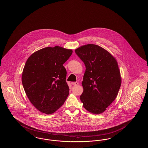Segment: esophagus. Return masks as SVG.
<instances>
[{
  "label": "esophagus",
  "mask_w": 148,
  "mask_h": 148,
  "mask_svg": "<svg viewBox=\"0 0 148 148\" xmlns=\"http://www.w3.org/2000/svg\"><path fill=\"white\" fill-rule=\"evenodd\" d=\"M78 84V82H71V85H77Z\"/></svg>",
  "instance_id": "esophagus-1"
}]
</instances>
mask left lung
I'll return each mask as SVG.
<instances>
[{
    "mask_svg": "<svg viewBox=\"0 0 148 148\" xmlns=\"http://www.w3.org/2000/svg\"><path fill=\"white\" fill-rule=\"evenodd\" d=\"M75 52L86 67L80 100L89 112L100 114L115 100L121 87L117 62L106 49L96 45H84Z\"/></svg>",
    "mask_w": 148,
    "mask_h": 148,
    "instance_id": "8db88e82",
    "label": "left lung"
}]
</instances>
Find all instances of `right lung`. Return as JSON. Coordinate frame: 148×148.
<instances>
[{
  "label": "right lung",
  "mask_w": 148,
  "mask_h": 148,
  "mask_svg": "<svg viewBox=\"0 0 148 148\" xmlns=\"http://www.w3.org/2000/svg\"><path fill=\"white\" fill-rule=\"evenodd\" d=\"M73 53L59 46L46 47L32 54L22 74L24 90L40 112L52 114L64 103L69 94L63 64Z\"/></svg>",
  "instance_id": "obj_1"
}]
</instances>
